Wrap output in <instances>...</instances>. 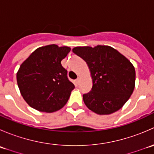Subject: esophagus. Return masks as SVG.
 I'll use <instances>...</instances> for the list:
<instances>
[{
	"label": "esophagus",
	"instance_id": "34e87169",
	"mask_svg": "<svg viewBox=\"0 0 154 154\" xmlns=\"http://www.w3.org/2000/svg\"><path fill=\"white\" fill-rule=\"evenodd\" d=\"M80 77H78V78L76 80V83H77V84H79V83H80Z\"/></svg>",
	"mask_w": 154,
	"mask_h": 154
}]
</instances>
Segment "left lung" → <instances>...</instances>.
<instances>
[{
	"label": "left lung",
	"mask_w": 154,
	"mask_h": 154,
	"mask_svg": "<svg viewBox=\"0 0 154 154\" xmlns=\"http://www.w3.org/2000/svg\"><path fill=\"white\" fill-rule=\"evenodd\" d=\"M72 51L86 63L92 79V88L83 94L91 111L109 115L120 109L133 94L136 71L130 60L108 45L75 47Z\"/></svg>",
	"instance_id": "1"
}]
</instances>
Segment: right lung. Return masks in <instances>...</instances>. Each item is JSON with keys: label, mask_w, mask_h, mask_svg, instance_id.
<instances>
[{"label": "right lung", "mask_w": 154, "mask_h": 154, "mask_svg": "<svg viewBox=\"0 0 154 154\" xmlns=\"http://www.w3.org/2000/svg\"><path fill=\"white\" fill-rule=\"evenodd\" d=\"M70 51L67 46H42L20 66L17 83L29 106L39 112H54L66 104L74 85L68 80L61 61Z\"/></svg>", "instance_id": "right-lung-1"}]
</instances>
